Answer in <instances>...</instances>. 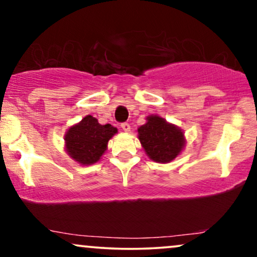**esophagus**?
<instances>
[{"label":"esophagus","mask_w":257,"mask_h":257,"mask_svg":"<svg viewBox=\"0 0 257 257\" xmlns=\"http://www.w3.org/2000/svg\"><path fill=\"white\" fill-rule=\"evenodd\" d=\"M121 128H122V131L130 132V130H131V126H130V123H127V122H123V123H121Z\"/></svg>","instance_id":"obj_1"}]
</instances>
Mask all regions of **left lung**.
Returning <instances> with one entry per match:
<instances>
[{"instance_id":"8db88e82","label":"left lung","mask_w":257,"mask_h":257,"mask_svg":"<svg viewBox=\"0 0 257 257\" xmlns=\"http://www.w3.org/2000/svg\"><path fill=\"white\" fill-rule=\"evenodd\" d=\"M137 131L145 154L154 162H172L186 147L182 130L157 114L147 116V122L139 126Z\"/></svg>"}]
</instances>
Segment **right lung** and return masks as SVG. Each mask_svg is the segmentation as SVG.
I'll list each match as a JSON object with an SVG mask.
<instances>
[{
  "label": "right lung",
  "mask_w": 257,
  "mask_h": 257,
  "mask_svg": "<svg viewBox=\"0 0 257 257\" xmlns=\"http://www.w3.org/2000/svg\"><path fill=\"white\" fill-rule=\"evenodd\" d=\"M115 134H118V128L110 123L101 125L96 118L85 115L80 122L66 130L65 151L81 166H90L99 162L107 150L108 141Z\"/></svg>",
  "instance_id": "obj_1"
}]
</instances>
